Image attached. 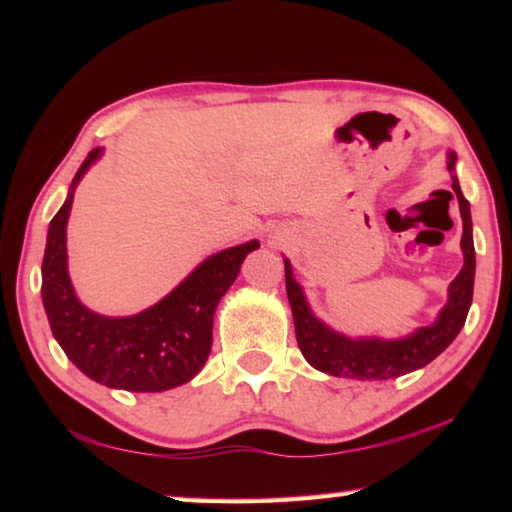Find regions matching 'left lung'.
Wrapping results in <instances>:
<instances>
[{
    "label": "left lung",
    "instance_id": "left-lung-1",
    "mask_svg": "<svg viewBox=\"0 0 512 512\" xmlns=\"http://www.w3.org/2000/svg\"><path fill=\"white\" fill-rule=\"evenodd\" d=\"M456 153H447V169L452 173V189L458 198V210L463 219V268L454 277L447 289V302L440 309L438 318L427 327H418L402 339H379V336H361L352 339L323 323L311 311L305 291L293 277V268L284 257V275H287V296L296 325L298 348L311 366L332 377L345 379H393L406 375V372L420 370L431 363L452 343L461 332L472 305L474 293V239H472V214L470 203L461 192L458 178L454 173Z\"/></svg>",
    "mask_w": 512,
    "mask_h": 512
}]
</instances>
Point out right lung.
<instances>
[{
	"label": "right lung",
	"mask_w": 512,
	"mask_h": 512,
	"mask_svg": "<svg viewBox=\"0 0 512 512\" xmlns=\"http://www.w3.org/2000/svg\"><path fill=\"white\" fill-rule=\"evenodd\" d=\"M103 155L90 151L49 223L42 259V305L67 359L83 375L108 388L160 393L183 386L205 366L212 350L214 311L237 280L239 268L259 241L225 248L203 259L176 289L133 316H101L76 296L67 271V221L74 189Z\"/></svg>",
	"instance_id": "add662e5"
}]
</instances>
